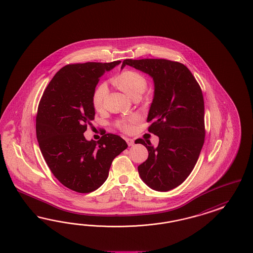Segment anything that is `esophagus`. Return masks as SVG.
<instances>
[{"label": "esophagus", "mask_w": 253, "mask_h": 253, "mask_svg": "<svg viewBox=\"0 0 253 253\" xmlns=\"http://www.w3.org/2000/svg\"><path fill=\"white\" fill-rule=\"evenodd\" d=\"M126 143H127L128 146H133V145H134V140H132V139L126 138Z\"/></svg>", "instance_id": "esophagus-1"}]
</instances>
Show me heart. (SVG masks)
<instances>
[{"label": "heart", "mask_w": 253, "mask_h": 253, "mask_svg": "<svg viewBox=\"0 0 253 253\" xmlns=\"http://www.w3.org/2000/svg\"><path fill=\"white\" fill-rule=\"evenodd\" d=\"M114 84L121 89L125 94L129 97L135 94H141L146 89L147 82L143 76L140 75L135 71H125L114 79ZM108 93V84L106 83H101L98 85L93 94V104L96 110H100L103 106L104 98ZM139 117L134 115L128 118L126 121H123L119 124V126L124 131H130L132 129V124L138 122Z\"/></svg>", "instance_id": "1"}]
</instances>
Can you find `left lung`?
I'll return each mask as SVG.
<instances>
[{
  "label": "left lung",
  "mask_w": 253,
  "mask_h": 253,
  "mask_svg": "<svg viewBox=\"0 0 253 253\" xmlns=\"http://www.w3.org/2000/svg\"><path fill=\"white\" fill-rule=\"evenodd\" d=\"M126 66L148 74L154 82L148 130L159 137L135 140L148 150L138 167L141 180L152 189L169 191L181 185L196 164L205 141V102L201 87L187 66L165 59H126Z\"/></svg>",
  "instance_id": "8db88e82"
}]
</instances>
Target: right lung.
Segmentation results:
<instances>
[{"label":"right lung","instance_id":"obj_1","mask_svg":"<svg viewBox=\"0 0 253 253\" xmlns=\"http://www.w3.org/2000/svg\"><path fill=\"white\" fill-rule=\"evenodd\" d=\"M121 64L85 63L61 68L42 95L37 115L39 148L53 175L65 186L88 193L107 180L115 157L126 149L118 135L87 140V125L94 119L93 94L99 78Z\"/></svg>","mask_w":253,"mask_h":253}]
</instances>
